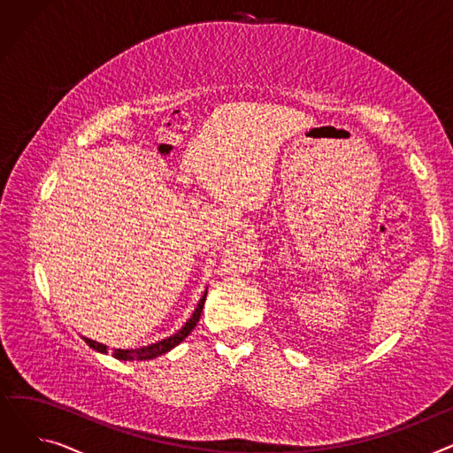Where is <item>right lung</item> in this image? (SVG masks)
Instances as JSON below:
<instances>
[{
    "label": "right lung",
    "instance_id": "add662e5",
    "mask_svg": "<svg viewBox=\"0 0 453 453\" xmlns=\"http://www.w3.org/2000/svg\"><path fill=\"white\" fill-rule=\"evenodd\" d=\"M205 297H207V290L203 292L202 299L198 301L196 308L193 316L188 318V321L176 332V334L165 338L157 343H152V345H147V347H141V349H113L111 350V356L117 360H125V362H132V360H152V358H157V356L169 352L171 349H174L178 343H181L190 332H193V328L196 326V323L200 321V316H202V308H203V303H205ZM84 342L95 349L97 352H103V354H108V347L99 343V342H93V340H88L84 338Z\"/></svg>",
    "mask_w": 453,
    "mask_h": 453
}]
</instances>
